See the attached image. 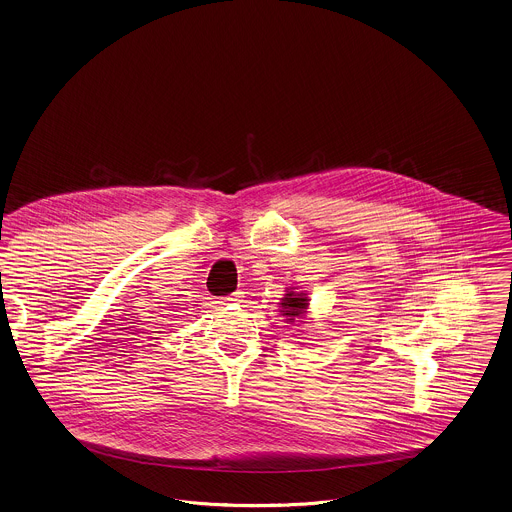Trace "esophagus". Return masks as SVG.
I'll use <instances>...</instances> for the list:
<instances>
[{
  "instance_id": "1",
  "label": "esophagus",
  "mask_w": 512,
  "mask_h": 512,
  "mask_svg": "<svg viewBox=\"0 0 512 512\" xmlns=\"http://www.w3.org/2000/svg\"><path fill=\"white\" fill-rule=\"evenodd\" d=\"M241 299H243V293H233V295H229V297H223L221 303H223V305H229V303H239Z\"/></svg>"
}]
</instances>
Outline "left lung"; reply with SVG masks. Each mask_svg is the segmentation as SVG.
Listing matches in <instances>:
<instances>
[{"mask_svg": "<svg viewBox=\"0 0 512 512\" xmlns=\"http://www.w3.org/2000/svg\"><path fill=\"white\" fill-rule=\"evenodd\" d=\"M281 312L287 318V322H301V318L305 316L308 307V299L305 293H295V289H291L283 303H281Z\"/></svg>", "mask_w": 512, "mask_h": 512, "instance_id": "obj_1", "label": "left lung"}]
</instances>
